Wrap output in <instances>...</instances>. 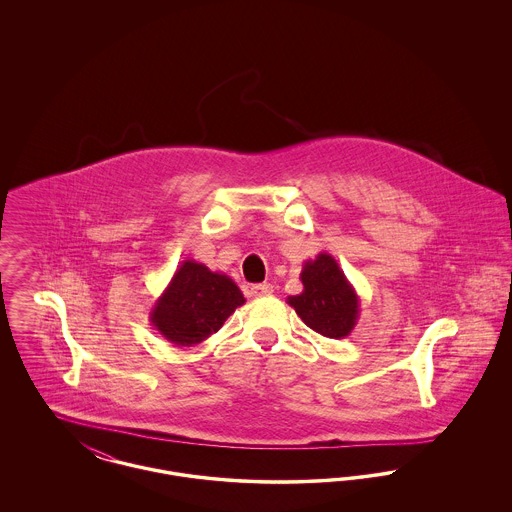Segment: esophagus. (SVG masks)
<instances>
[{
  "label": "esophagus",
  "instance_id": "esophagus-1",
  "mask_svg": "<svg viewBox=\"0 0 512 512\" xmlns=\"http://www.w3.org/2000/svg\"><path fill=\"white\" fill-rule=\"evenodd\" d=\"M274 292V288H272V284H255V286H251V295L253 297H263V295H270V293Z\"/></svg>",
  "mask_w": 512,
  "mask_h": 512
}]
</instances>
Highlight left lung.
I'll use <instances>...</instances> for the list:
<instances>
[{"label": "left lung", "instance_id": "8db88e82", "mask_svg": "<svg viewBox=\"0 0 512 512\" xmlns=\"http://www.w3.org/2000/svg\"><path fill=\"white\" fill-rule=\"evenodd\" d=\"M303 292L290 295L299 318L324 338L341 340L351 334L359 320V295L349 284L338 261L328 253L305 261L301 270Z\"/></svg>", "mask_w": 512, "mask_h": 512}]
</instances>
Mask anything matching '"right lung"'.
<instances>
[{
    "label": "right lung",
    "mask_w": 512,
    "mask_h": 512,
    "mask_svg": "<svg viewBox=\"0 0 512 512\" xmlns=\"http://www.w3.org/2000/svg\"><path fill=\"white\" fill-rule=\"evenodd\" d=\"M244 303V293L230 276L186 259L155 301L149 320L165 340L190 347L219 332Z\"/></svg>",
    "instance_id": "1"
}]
</instances>
